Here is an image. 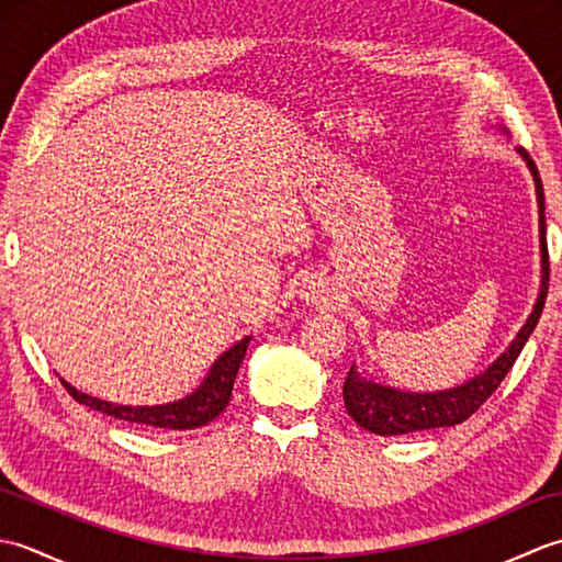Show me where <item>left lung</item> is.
I'll use <instances>...</instances> for the list:
<instances>
[{
  "label": "left lung",
  "mask_w": 562,
  "mask_h": 562,
  "mask_svg": "<svg viewBox=\"0 0 562 562\" xmlns=\"http://www.w3.org/2000/svg\"><path fill=\"white\" fill-rule=\"evenodd\" d=\"M519 157L527 161L529 171L536 183V200H539V244H541V290L536 296L533 312L529 314L527 324L521 326L517 338L509 342V348L497 357V360L473 376L461 386L445 389V391H427V393H413V391H401L386 384H376V381L362 376L357 372L355 364L350 367L348 379H345L342 386V401L345 408H348L352 420L369 429V432L381 435V437H393V435H411V432H423V429H435V427H453L463 423L465 417H471L481 405L493 396L495 389L503 384V379L517 362L524 345H527L529 336L533 333L536 324H539L546 294H548V246H546V202H543V183L539 169L531 161L529 151L519 147Z\"/></svg>",
  "instance_id": "1"
}]
</instances>
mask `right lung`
I'll use <instances>...</instances> for the list:
<instances>
[{"label": "right lung", "mask_w": 562, "mask_h": 562, "mask_svg": "<svg viewBox=\"0 0 562 562\" xmlns=\"http://www.w3.org/2000/svg\"><path fill=\"white\" fill-rule=\"evenodd\" d=\"M248 342H250V336L238 340L224 355H220L210 367L207 376L202 379V384L190 393V396L173 403H164V405H117V403L93 398L89 393L77 391L71 384H67L65 379L59 381H63V386L69 391V396L77 403L87 405L91 411H99L103 415L117 417V420L135 423L142 427H154V429L157 427L159 429H195L212 423L214 417L229 405L234 379H236L238 367L244 362Z\"/></svg>", "instance_id": "1"}]
</instances>
